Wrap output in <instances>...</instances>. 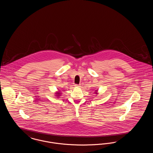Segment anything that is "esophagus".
I'll return each mask as SVG.
<instances>
[{
    "label": "esophagus",
    "instance_id": "1",
    "mask_svg": "<svg viewBox=\"0 0 153 153\" xmlns=\"http://www.w3.org/2000/svg\"><path fill=\"white\" fill-rule=\"evenodd\" d=\"M74 86H75V87H79V85H78V84H75Z\"/></svg>",
    "mask_w": 153,
    "mask_h": 153
}]
</instances>
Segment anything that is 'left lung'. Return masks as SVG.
I'll return each instance as SVG.
<instances>
[{"instance_id":"1","label":"left lung","mask_w":153,"mask_h":153,"mask_svg":"<svg viewBox=\"0 0 153 153\" xmlns=\"http://www.w3.org/2000/svg\"><path fill=\"white\" fill-rule=\"evenodd\" d=\"M96 91H97V90H96Z\"/></svg>"}]
</instances>
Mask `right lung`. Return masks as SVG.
Listing matches in <instances>:
<instances>
[{"instance_id":"right-lung-1","label":"right lung","mask_w":153,"mask_h":153,"mask_svg":"<svg viewBox=\"0 0 153 153\" xmlns=\"http://www.w3.org/2000/svg\"><path fill=\"white\" fill-rule=\"evenodd\" d=\"M59 94H60V93H58V92H57V94H58V95H57V96H58V95H59Z\"/></svg>"}]
</instances>
